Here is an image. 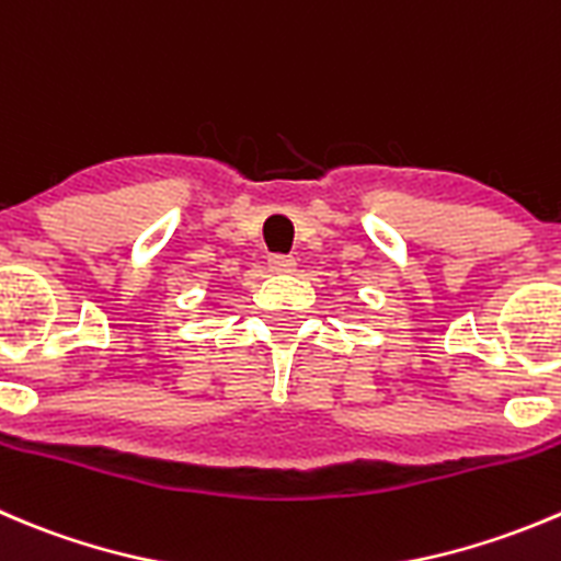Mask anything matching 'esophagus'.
Masks as SVG:
<instances>
[{
	"mask_svg": "<svg viewBox=\"0 0 561 561\" xmlns=\"http://www.w3.org/2000/svg\"><path fill=\"white\" fill-rule=\"evenodd\" d=\"M268 268L274 271V274H290V271L296 268V257H293V254H271Z\"/></svg>",
	"mask_w": 561,
	"mask_h": 561,
	"instance_id": "obj_1",
	"label": "esophagus"
}]
</instances>
